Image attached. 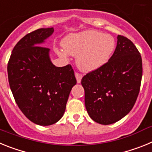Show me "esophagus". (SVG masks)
<instances>
[{
    "mask_svg": "<svg viewBox=\"0 0 152 152\" xmlns=\"http://www.w3.org/2000/svg\"><path fill=\"white\" fill-rule=\"evenodd\" d=\"M75 77H76V79H77V82L80 83V80H81V78H82V75L77 73V72H75Z\"/></svg>",
    "mask_w": 152,
    "mask_h": 152,
    "instance_id": "esophagus-1",
    "label": "esophagus"
}]
</instances>
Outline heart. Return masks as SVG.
<instances>
[{
  "instance_id": "1",
  "label": "heart",
  "mask_w": 152,
  "mask_h": 152,
  "mask_svg": "<svg viewBox=\"0 0 152 152\" xmlns=\"http://www.w3.org/2000/svg\"><path fill=\"white\" fill-rule=\"evenodd\" d=\"M64 52L77 56V64L82 72H89L103 66L112 56L116 41L111 35L96 30H87L72 33L61 42ZM61 57H65L62 51H57Z\"/></svg>"
}]
</instances>
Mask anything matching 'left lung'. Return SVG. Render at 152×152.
I'll use <instances>...</instances> for the list:
<instances>
[{
  "label": "left lung",
  "instance_id": "1",
  "mask_svg": "<svg viewBox=\"0 0 152 152\" xmlns=\"http://www.w3.org/2000/svg\"><path fill=\"white\" fill-rule=\"evenodd\" d=\"M142 77L139 50L131 40L119 35L110 60L81 80L90 117L100 124L110 125L126 116L135 105Z\"/></svg>",
  "mask_w": 152,
  "mask_h": 152
}]
</instances>
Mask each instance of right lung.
<instances>
[{"label":"right lung","mask_w":152,"mask_h":152,"mask_svg":"<svg viewBox=\"0 0 152 152\" xmlns=\"http://www.w3.org/2000/svg\"><path fill=\"white\" fill-rule=\"evenodd\" d=\"M54 32L41 28L16 44L7 64L8 80L14 100L26 118L40 126L57 123L65 111L77 80L71 64L56 67L49 49L41 44Z\"/></svg>","instance_id":"obj_1"}]
</instances>
